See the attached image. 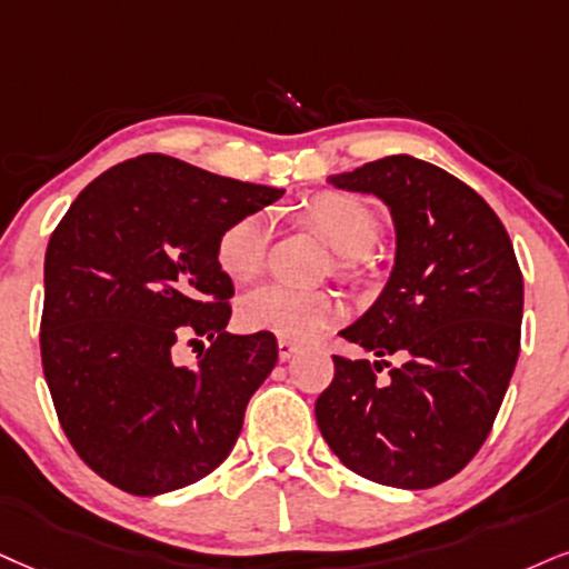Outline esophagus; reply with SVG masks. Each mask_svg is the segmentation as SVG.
Masks as SVG:
<instances>
[{
  "instance_id": "34e87169",
  "label": "esophagus",
  "mask_w": 569,
  "mask_h": 569,
  "mask_svg": "<svg viewBox=\"0 0 569 569\" xmlns=\"http://www.w3.org/2000/svg\"><path fill=\"white\" fill-rule=\"evenodd\" d=\"M298 342H292V340H284V338H279V361H290L292 356L298 353Z\"/></svg>"
}]
</instances>
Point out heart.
<instances>
[{"instance_id": "b5f03b06", "label": "heart", "mask_w": 569, "mask_h": 569, "mask_svg": "<svg viewBox=\"0 0 569 569\" xmlns=\"http://www.w3.org/2000/svg\"><path fill=\"white\" fill-rule=\"evenodd\" d=\"M308 227L353 269L380 240V216L367 202L342 192H321L303 210ZM271 237L269 213H248L231 221L216 242V261L227 277L250 282L263 269ZM342 317V300L332 292H303L284 284H263L240 300V325L250 332H271L284 340H311Z\"/></svg>"}]
</instances>
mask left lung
Instances as JSON below:
<instances>
[{
  "label": "left lung",
  "mask_w": 569,
  "mask_h": 569,
  "mask_svg": "<svg viewBox=\"0 0 569 569\" xmlns=\"http://www.w3.org/2000/svg\"><path fill=\"white\" fill-rule=\"evenodd\" d=\"M327 181L388 206L396 261L375 306L340 332L377 361L332 356L317 425L361 478L432 488L486 443L520 356L515 248L472 187L425 160L388 156ZM392 352L407 361L380 378Z\"/></svg>",
  "instance_id": "8db88e82"
}]
</instances>
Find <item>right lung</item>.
<instances>
[{"mask_svg": "<svg viewBox=\"0 0 569 569\" xmlns=\"http://www.w3.org/2000/svg\"><path fill=\"white\" fill-rule=\"evenodd\" d=\"M282 194L152 152L104 171L62 216L44 256L41 363L70 446L110 486L168 493L234 448L279 348L271 332H227L234 284L216 242ZM194 333L211 348L179 368L172 342Z\"/></svg>", "mask_w": 569, "mask_h": 569, "instance_id": "right-lung-1", "label": "right lung"}]
</instances>
